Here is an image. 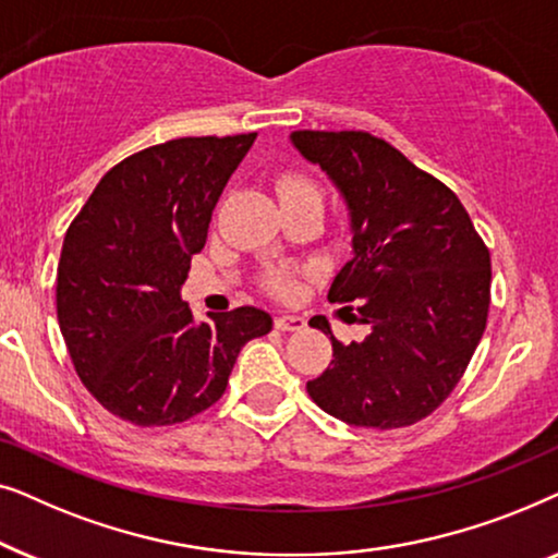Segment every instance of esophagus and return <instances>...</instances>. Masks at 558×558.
I'll use <instances>...</instances> for the list:
<instances>
[{"label": "esophagus", "instance_id": "obj_1", "mask_svg": "<svg viewBox=\"0 0 558 558\" xmlns=\"http://www.w3.org/2000/svg\"><path fill=\"white\" fill-rule=\"evenodd\" d=\"M307 325L304 323V317L300 315H279L277 319H274V327L281 332H294V330H302V327Z\"/></svg>", "mask_w": 558, "mask_h": 558}]
</instances>
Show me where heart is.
I'll list each match as a JSON object with an SVG mask.
<instances>
[{
  "label": "heart",
  "instance_id": "1",
  "mask_svg": "<svg viewBox=\"0 0 558 558\" xmlns=\"http://www.w3.org/2000/svg\"><path fill=\"white\" fill-rule=\"evenodd\" d=\"M277 190H279L281 201H287V197H319V201H323V193H319L317 182L310 180L307 174H302V172L281 174V178L277 180ZM269 287H271V292H277V294H289L292 292L294 281L287 271H277V274H271Z\"/></svg>",
  "mask_w": 558,
  "mask_h": 558
}]
</instances>
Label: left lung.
<instances>
[{
    "mask_svg": "<svg viewBox=\"0 0 558 558\" xmlns=\"http://www.w3.org/2000/svg\"><path fill=\"white\" fill-rule=\"evenodd\" d=\"M294 149L340 190L353 258L327 300L371 327L361 342L330 335L332 361L310 380L319 409L353 426L399 429L429 416L460 384L485 332L490 251L452 190L368 132H292ZM340 310V312H342Z\"/></svg>",
    "mask_w": 558,
    "mask_h": 558,
    "instance_id": "obj_1",
    "label": "left lung"
}]
</instances>
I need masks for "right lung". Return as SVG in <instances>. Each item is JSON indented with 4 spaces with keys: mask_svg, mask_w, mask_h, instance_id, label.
Masks as SVG:
<instances>
[{
    "mask_svg": "<svg viewBox=\"0 0 558 558\" xmlns=\"http://www.w3.org/2000/svg\"><path fill=\"white\" fill-rule=\"evenodd\" d=\"M256 134L185 136L111 167L68 228L58 323L75 373L124 422L165 426L213 407L248 340L271 330L258 307L197 323L182 300L213 208Z\"/></svg>",
    "mask_w": 558,
    "mask_h": 558,
    "instance_id": "right-lung-1",
    "label": "right lung"
}]
</instances>
